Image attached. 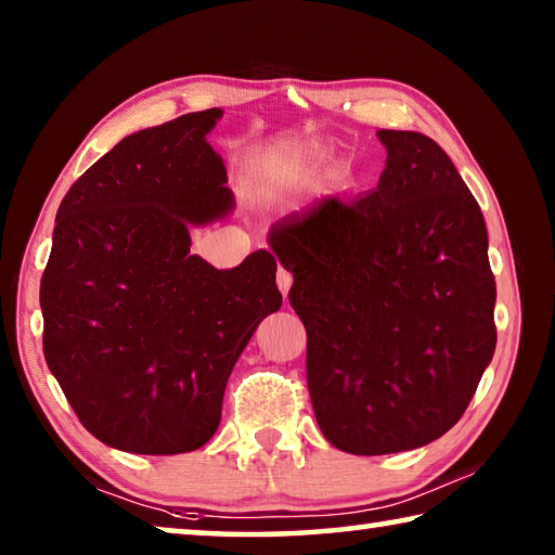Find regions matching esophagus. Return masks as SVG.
<instances>
[{"instance_id":"1","label":"esophagus","mask_w":555,"mask_h":555,"mask_svg":"<svg viewBox=\"0 0 555 555\" xmlns=\"http://www.w3.org/2000/svg\"><path fill=\"white\" fill-rule=\"evenodd\" d=\"M276 284L281 288V294L288 296V288H291V284H294V274H291V271H286V269H279Z\"/></svg>"}]
</instances>
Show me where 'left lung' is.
<instances>
[{
  "label": "left lung",
  "instance_id": "left-lung-1",
  "mask_svg": "<svg viewBox=\"0 0 555 555\" xmlns=\"http://www.w3.org/2000/svg\"><path fill=\"white\" fill-rule=\"evenodd\" d=\"M372 193L327 195L269 234L306 325L315 421L335 448L387 455L453 428L496 345L487 228L434 139L379 129Z\"/></svg>",
  "mask_w": 555,
  "mask_h": 555
}]
</instances>
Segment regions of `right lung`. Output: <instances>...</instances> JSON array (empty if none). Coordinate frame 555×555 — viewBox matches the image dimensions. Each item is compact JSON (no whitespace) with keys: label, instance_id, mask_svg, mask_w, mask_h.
Here are the masks:
<instances>
[{"label":"right lung","instance_id":"right-lung-1","mask_svg":"<svg viewBox=\"0 0 555 555\" xmlns=\"http://www.w3.org/2000/svg\"><path fill=\"white\" fill-rule=\"evenodd\" d=\"M222 109L129 134L70 185L41 276L43 354L92 436L139 455L198 450L251 333L281 308L276 255L234 269L191 251L232 210L208 144Z\"/></svg>","mask_w":555,"mask_h":555}]
</instances>
